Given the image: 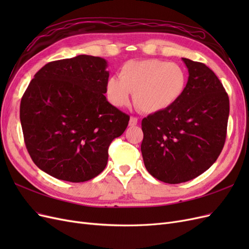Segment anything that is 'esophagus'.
<instances>
[{"label": "esophagus", "instance_id": "esophagus-1", "mask_svg": "<svg viewBox=\"0 0 249 249\" xmlns=\"http://www.w3.org/2000/svg\"><path fill=\"white\" fill-rule=\"evenodd\" d=\"M137 124H138V119H137V117L131 116V118H130V122H129V125H130V126H135V125H137Z\"/></svg>", "mask_w": 249, "mask_h": 249}]
</instances>
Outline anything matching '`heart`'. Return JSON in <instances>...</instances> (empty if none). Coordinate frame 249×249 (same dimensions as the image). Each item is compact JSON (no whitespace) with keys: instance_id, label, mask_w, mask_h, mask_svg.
Here are the masks:
<instances>
[{"instance_id":"1","label":"heart","mask_w":249,"mask_h":249,"mask_svg":"<svg viewBox=\"0 0 249 249\" xmlns=\"http://www.w3.org/2000/svg\"><path fill=\"white\" fill-rule=\"evenodd\" d=\"M187 74L177 63L158 59L132 60L119 71V79L111 77L106 84V93L111 104L124 107L134 103L143 113L152 114L170 108L183 95Z\"/></svg>"}]
</instances>
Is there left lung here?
<instances>
[{"instance_id": "1", "label": "left lung", "mask_w": 249, "mask_h": 249, "mask_svg": "<svg viewBox=\"0 0 249 249\" xmlns=\"http://www.w3.org/2000/svg\"><path fill=\"white\" fill-rule=\"evenodd\" d=\"M182 60L189 72L183 95L141 123L145 168L168 184L187 182L212 166L223 148L230 114L229 95L213 71Z\"/></svg>"}]
</instances>
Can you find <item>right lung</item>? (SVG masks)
<instances>
[{
	"label": "right lung",
	"mask_w": 249,
	"mask_h": 249,
	"mask_svg": "<svg viewBox=\"0 0 249 249\" xmlns=\"http://www.w3.org/2000/svg\"><path fill=\"white\" fill-rule=\"evenodd\" d=\"M104 58L79 55L35 73L21 97L19 117L36 166L58 179L81 183L99 176L108 148L130 116L107 101Z\"/></svg>",
	"instance_id": "add662e5"
}]
</instances>
